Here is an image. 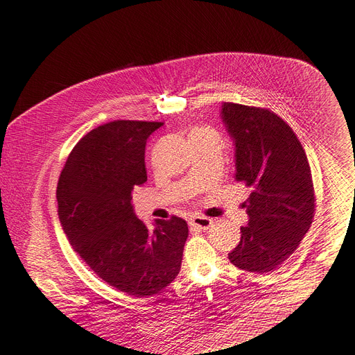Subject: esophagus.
Segmentation results:
<instances>
[{"label": "esophagus", "mask_w": 355, "mask_h": 355, "mask_svg": "<svg viewBox=\"0 0 355 355\" xmlns=\"http://www.w3.org/2000/svg\"><path fill=\"white\" fill-rule=\"evenodd\" d=\"M190 225L196 230H208L212 225V221L207 217H193L190 220Z\"/></svg>", "instance_id": "esophagus-1"}]
</instances>
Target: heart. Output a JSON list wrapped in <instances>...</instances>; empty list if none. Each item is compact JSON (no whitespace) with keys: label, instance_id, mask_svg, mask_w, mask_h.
Segmentation results:
<instances>
[{"label":"heart","instance_id":"obj_1","mask_svg":"<svg viewBox=\"0 0 355 355\" xmlns=\"http://www.w3.org/2000/svg\"><path fill=\"white\" fill-rule=\"evenodd\" d=\"M196 131H200V130H196Z\"/></svg>","mask_w":355,"mask_h":355}]
</instances>
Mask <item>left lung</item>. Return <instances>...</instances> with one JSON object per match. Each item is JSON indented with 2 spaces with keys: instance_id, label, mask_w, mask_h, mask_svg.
<instances>
[{
  "instance_id": "1",
  "label": "left lung",
  "mask_w": 355,
  "mask_h": 355,
  "mask_svg": "<svg viewBox=\"0 0 355 355\" xmlns=\"http://www.w3.org/2000/svg\"><path fill=\"white\" fill-rule=\"evenodd\" d=\"M235 150V180L251 194L243 204L248 224L230 261L251 272H270L295 251L310 230L315 196L305 151L291 127L270 110L221 105Z\"/></svg>"
}]
</instances>
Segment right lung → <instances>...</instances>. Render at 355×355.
<instances>
[{
    "label": "right lung",
    "instance_id": "right-lung-1",
    "mask_svg": "<svg viewBox=\"0 0 355 355\" xmlns=\"http://www.w3.org/2000/svg\"><path fill=\"white\" fill-rule=\"evenodd\" d=\"M162 123L116 120L84 135L57 185L58 218L83 261L134 297L164 290L178 275L187 223L173 216L154 230L137 218L132 191L147 181V138Z\"/></svg>",
    "mask_w": 355,
    "mask_h": 355
}]
</instances>
